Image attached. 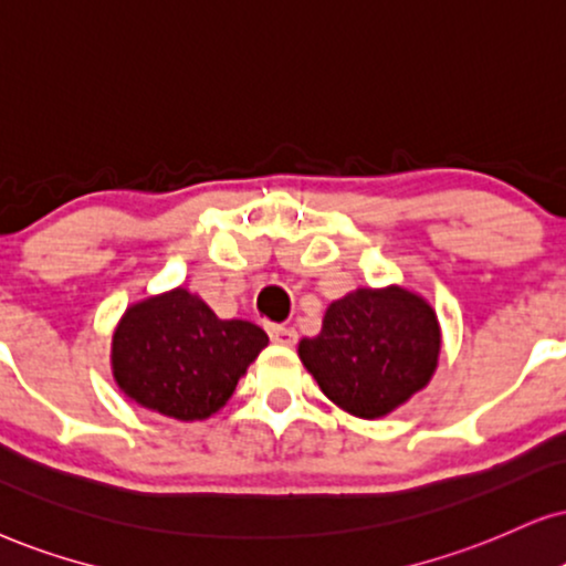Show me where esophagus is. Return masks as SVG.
Instances as JSON below:
<instances>
[{
	"label": "esophagus",
	"mask_w": 566,
	"mask_h": 566,
	"mask_svg": "<svg viewBox=\"0 0 566 566\" xmlns=\"http://www.w3.org/2000/svg\"><path fill=\"white\" fill-rule=\"evenodd\" d=\"M269 336H271V342H274V345H279V347H292V345H295V339H297V332L292 326L271 324Z\"/></svg>",
	"instance_id": "esophagus-1"
}]
</instances>
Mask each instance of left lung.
<instances>
[{
    "mask_svg": "<svg viewBox=\"0 0 566 566\" xmlns=\"http://www.w3.org/2000/svg\"><path fill=\"white\" fill-rule=\"evenodd\" d=\"M297 355L321 391L355 418L376 420L426 389L441 355V324L418 292L357 287L334 300Z\"/></svg>",
    "mask_w": 566,
    "mask_h": 566,
    "instance_id": "1",
    "label": "left lung"
}]
</instances>
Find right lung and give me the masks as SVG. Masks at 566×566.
<instances>
[{"label":"right lung","mask_w":566,"mask_h":566,"mask_svg":"<svg viewBox=\"0 0 566 566\" xmlns=\"http://www.w3.org/2000/svg\"><path fill=\"white\" fill-rule=\"evenodd\" d=\"M266 345L261 326L219 318L196 292L175 287L123 313L112 334V376L135 405L192 423L227 405Z\"/></svg>","instance_id":"1"}]
</instances>
